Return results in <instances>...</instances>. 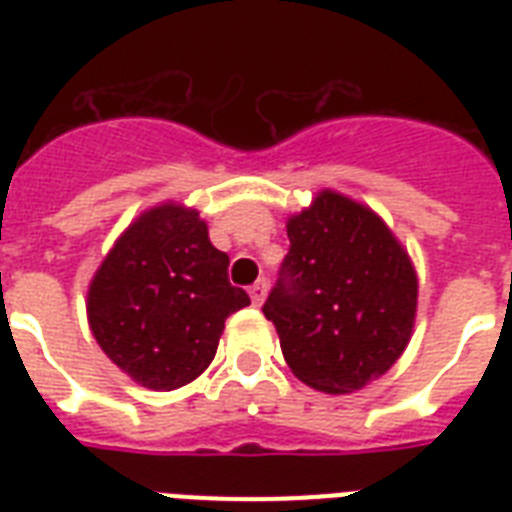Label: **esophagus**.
I'll return each instance as SVG.
<instances>
[{
  "label": "esophagus",
  "mask_w": 512,
  "mask_h": 512,
  "mask_svg": "<svg viewBox=\"0 0 512 512\" xmlns=\"http://www.w3.org/2000/svg\"><path fill=\"white\" fill-rule=\"evenodd\" d=\"M265 295H268V284H265V279L255 281V284L249 287V297H252V303L255 305H263Z\"/></svg>",
  "instance_id": "obj_1"
}]
</instances>
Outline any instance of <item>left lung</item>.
Masks as SVG:
<instances>
[{"label": "left lung", "mask_w": 512, "mask_h": 512, "mask_svg": "<svg viewBox=\"0 0 512 512\" xmlns=\"http://www.w3.org/2000/svg\"><path fill=\"white\" fill-rule=\"evenodd\" d=\"M289 255L263 305L297 380L340 396L382 377L417 319V271L372 207L324 188L287 217Z\"/></svg>", "instance_id": "1"}]
</instances>
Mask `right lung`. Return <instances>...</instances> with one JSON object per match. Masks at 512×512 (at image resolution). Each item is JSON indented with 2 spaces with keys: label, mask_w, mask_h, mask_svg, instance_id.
I'll return each mask as SVG.
<instances>
[{
  "label": "right lung",
  "mask_w": 512,
  "mask_h": 512,
  "mask_svg": "<svg viewBox=\"0 0 512 512\" xmlns=\"http://www.w3.org/2000/svg\"><path fill=\"white\" fill-rule=\"evenodd\" d=\"M228 281L199 209L162 201L140 212L87 287V321L100 350L148 390H175L217 353L225 319L247 308Z\"/></svg>",
  "instance_id": "right-lung-1"
}]
</instances>
